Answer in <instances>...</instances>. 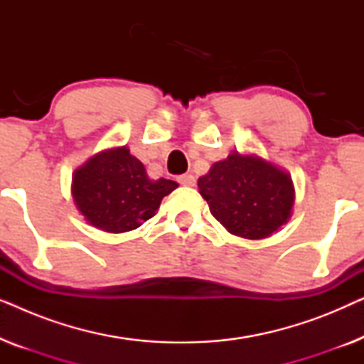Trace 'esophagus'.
I'll return each instance as SVG.
<instances>
[{
    "instance_id": "esophagus-1",
    "label": "esophagus",
    "mask_w": 364,
    "mask_h": 364,
    "mask_svg": "<svg viewBox=\"0 0 364 364\" xmlns=\"http://www.w3.org/2000/svg\"><path fill=\"white\" fill-rule=\"evenodd\" d=\"M178 182H181L182 186L193 187V186H196V177H193L192 173H183V176L178 177Z\"/></svg>"
}]
</instances>
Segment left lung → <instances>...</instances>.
<instances>
[{"instance_id": "1", "label": "left lung", "mask_w": 364, "mask_h": 364, "mask_svg": "<svg viewBox=\"0 0 364 364\" xmlns=\"http://www.w3.org/2000/svg\"><path fill=\"white\" fill-rule=\"evenodd\" d=\"M210 213L232 235L262 240L291 217V176L257 154L233 151L197 182Z\"/></svg>"}]
</instances>
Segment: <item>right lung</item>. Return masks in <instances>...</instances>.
<instances>
[{"instance_id":"add662e5","label":"right lung","mask_w":364,"mask_h":364,"mask_svg":"<svg viewBox=\"0 0 364 364\" xmlns=\"http://www.w3.org/2000/svg\"><path fill=\"white\" fill-rule=\"evenodd\" d=\"M178 183L151 181L126 146L104 149L73 173L74 205L89 225L109 233L131 232L156 215L162 198Z\"/></svg>"}]
</instances>
